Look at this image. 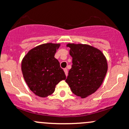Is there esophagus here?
<instances>
[{"mask_svg": "<svg viewBox=\"0 0 129 129\" xmlns=\"http://www.w3.org/2000/svg\"><path fill=\"white\" fill-rule=\"evenodd\" d=\"M63 71H64L65 74H66V76H67V75H68V70H67V68H65V69H63Z\"/></svg>", "mask_w": 129, "mask_h": 129, "instance_id": "34e87169", "label": "esophagus"}]
</instances>
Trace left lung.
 I'll return each instance as SVG.
<instances>
[{
  "instance_id": "1",
  "label": "left lung",
  "mask_w": 129,
  "mask_h": 129,
  "mask_svg": "<svg viewBox=\"0 0 129 129\" xmlns=\"http://www.w3.org/2000/svg\"><path fill=\"white\" fill-rule=\"evenodd\" d=\"M73 65L66 80L72 92L82 98L92 94L101 86L107 71L104 54L86 44H68Z\"/></svg>"
}]
</instances>
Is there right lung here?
I'll use <instances>...</instances> for the list:
<instances>
[{"instance_id":"1","label":"right lung","mask_w":129,"mask_h":129,"mask_svg":"<svg viewBox=\"0 0 129 129\" xmlns=\"http://www.w3.org/2000/svg\"><path fill=\"white\" fill-rule=\"evenodd\" d=\"M60 44L47 43L31 49L22 61V71L30 90L40 97L54 92L55 87L66 78L58 60L54 58Z\"/></svg>"}]
</instances>
